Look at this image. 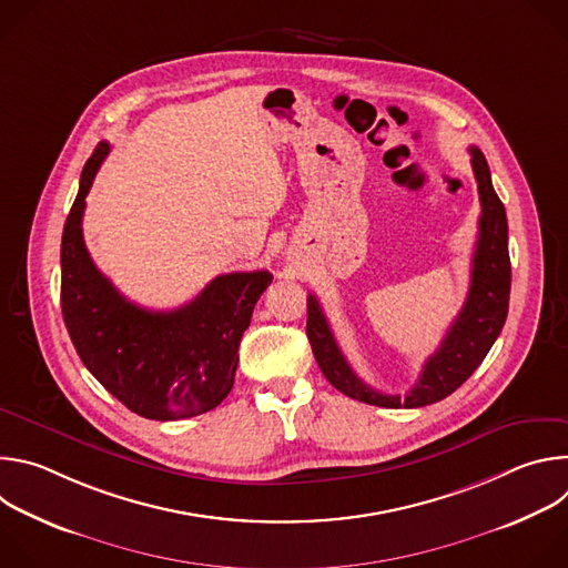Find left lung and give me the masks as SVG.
<instances>
[{
	"label": "left lung",
	"mask_w": 568,
	"mask_h": 568,
	"mask_svg": "<svg viewBox=\"0 0 568 568\" xmlns=\"http://www.w3.org/2000/svg\"><path fill=\"white\" fill-rule=\"evenodd\" d=\"M471 152V171L478 184L480 217L478 240L471 258L469 292L463 310L443 337L438 351L425 362L418 382L407 395H388L364 384L344 353L314 294L307 296V339L316 364L326 379L344 395L384 409H416L452 395L490 353L497 342L510 301V256L506 209L495 193L488 161L478 148Z\"/></svg>",
	"instance_id": "1"
}]
</instances>
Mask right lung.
I'll list each match as a JSON object with an SVG mask.
<instances>
[{
	"instance_id": "right-lung-1",
	"label": "right lung",
	"mask_w": 568,
	"mask_h": 568,
	"mask_svg": "<svg viewBox=\"0 0 568 568\" xmlns=\"http://www.w3.org/2000/svg\"><path fill=\"white\" fill-rule=\"evenodd\" d=\"M108 152L101 141L88 159L62 231L60 303L71 344L130 412L150 420L206 414L233 386L242 333L274 276L267 270L215 276L169 312L130 303L97 270L83 240L85 197Z\"/></svg>"
}]
</instances>
